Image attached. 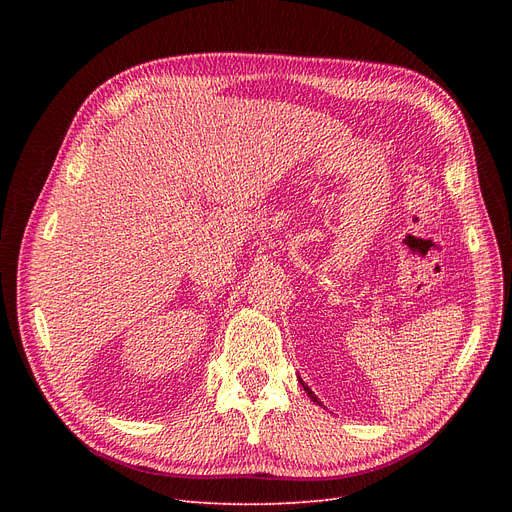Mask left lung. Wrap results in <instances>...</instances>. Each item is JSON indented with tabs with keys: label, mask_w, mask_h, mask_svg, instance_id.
<instances>
[{
	"label": "left lung",
	"mask_w": 512,
	"mask_h": 512,
	"mask_svg": "<svg viewBox=\"0 0 512 512\" xmlns=\"http://www.w3.org/2000/svg\"><path fill=\"white\" fill-rule=\"evenodd\" d=\"M301 384H303V388H305V392H307V394H309V396H311V400H313V402H315V405H319V407H321V402H319V398H317V396H315V394H313V392H311V388H309V386H305V382H303V380H301Z\"/></svg>",
	"instance_id": "1"
}]
</instances>
